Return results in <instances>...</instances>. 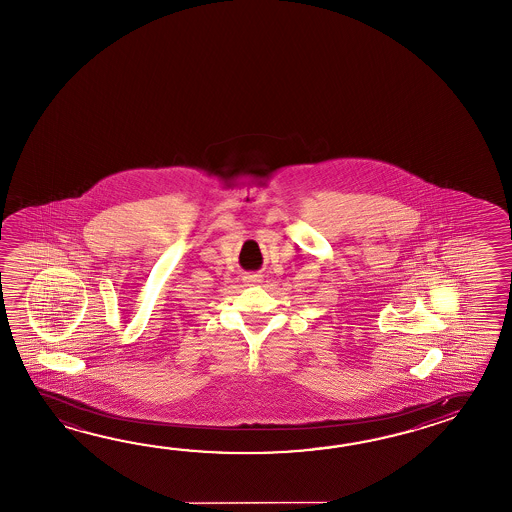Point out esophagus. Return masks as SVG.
Segmentation results:
<instances>
[{
  "label": "esophagus",
  "instance_id": "esophagus-1",
  "mask_svg": "<svg viewBox=\"0 0 512 512\" xmlns=\"http://www.w3.org/2000/svg\"><path fill=\"white\" fill-rule=\"evenodd\" d=\"M244 283H246V284L262 283L261 275H246V277H244Z\"/></svg>",
  "mask_w": 512,
  "mask_h": 512
}]
</instances>
